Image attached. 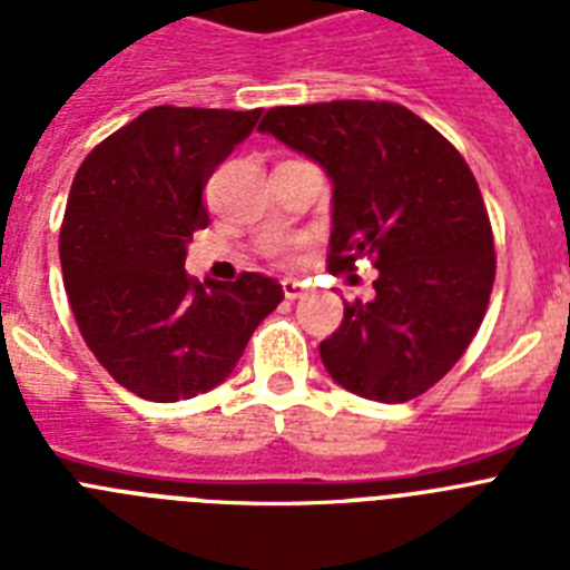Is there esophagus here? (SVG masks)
I'll return each mask as SVG.
<instances>
[{"label": "esophagus", "instance_id": "obj_1", "mask_svg": "<svg viewBox=\"0 0 570 570\" xmlns=\"http://www.w3.org/2000/svg\"><path fill=\"white\" fill-rule=\"evenodd\" d=\"M282 294H285V299H299V296L305 294V282L282 279Z\"/></svg>", "mask_w": 570, "mask_h": 570}]
</instances>
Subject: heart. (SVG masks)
<instances>
[{
  "label": "heart",
  "mask_w": 570,
  "mask_h": 570,
  "mask_svg": "<svg viewBox=\"0 0 570 570\" xmlns=\"http://www.w3.org/2000/svg\"><path fill=\"white\" fill-rule=\"evenodd\" d=\"M276 250H279V248H276Z\"/></svg>",
  "instance_id": "heart-1"
}]
</instances>
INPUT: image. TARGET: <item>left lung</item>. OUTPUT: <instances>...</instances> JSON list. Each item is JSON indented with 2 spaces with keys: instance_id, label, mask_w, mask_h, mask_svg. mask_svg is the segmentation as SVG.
<instances>
[{
  "instance_id": "obj_1",
  "label": "left lung",
  "mask_w": 570,
  "mask_h": 570,
  "mask_svg": "<svg viewBox=\"0 0 570 570\" xmlns=\"http://www.w3.org/2000/svg\"><path fill=\"white\" fill-rule=\"evenodd\" d=\"M334 185L331 271L367 256L371 302L345 305L320 345L331 380L376 402H407L456 365L480 331L497 256L480 185L460 150L394 102L271 108L259 125Z\"/></svg>"
}]
</instances>
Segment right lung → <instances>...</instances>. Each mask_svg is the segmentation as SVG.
Here are the masks:
<instances>
[{"instance_id": "1", "label": "right lung", "mask_w": 570, "mask_h": 570, "mask_svg": "<svg viewBox=\"0 0 570 570\" xmlns=\"http://www.w3.org/2000/svg\"><path fill=\"white\" fill-rule=\"evenodd\" d=\"M259 116L159 105L73 176L59 230L65 291L94 356L142 400H190L228 380L285 296L262 274L205 285L185 274L190 236L210 223L205 185Z\"/></svg>"}]
</instances>
